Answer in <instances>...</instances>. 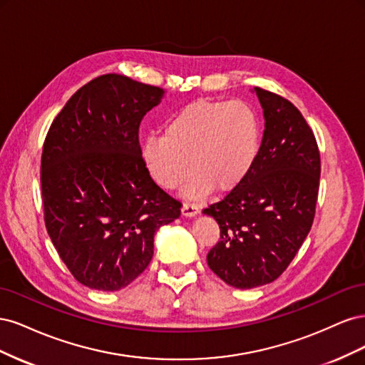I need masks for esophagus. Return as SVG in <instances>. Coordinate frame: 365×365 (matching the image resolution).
Here are the masks:
<instances>
[{"label": "esophagus", "mask_w": 365, "mask_h": 365, "mask_svg": "<svg viewBox=\"0 0 365 365\" xmlns=\"http://www.w3.org/2000/svg\"><path fill=\"white\" fill-rule=\"evenodd\" d=\"M181 213L182 216H187V217H193L196 216L197 213H200V207H197L196 204H190V202H185L181 208Z\"/></svg>", "instance_id": "1"}]
</instances>
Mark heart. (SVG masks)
<instances>
[{"label":"heart","mask_w":365,"mask_h":365,"mask_svg":"<svg viewBox=\"0 0 365 365\" xmlns=\"http://www.w3.org/2000/svg\"><path fill=\"white\" fill-rule=\"evenodd\" d=\"M165 134H150L141 145V158L152 180L176 190L197 170L185 196L201 197L216 185L236 187L250 173L260 150V121L240 101H196L176 111Z\"/></svg>","instance_id":"heart-1"}]
</instances>
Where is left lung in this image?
Returning a JSON list of instances; mask_svg holds the SVG:
<instances>
[{
    "label": "left lung",
    "instance_id": "8db88e82",
    "mask_svg": "<svg viewBox=\"0 0 365 365\" xmlns=\"http://www.w3.org/2000/svg\"><path fill=\"white\" fill-rule=\"evenodd\" d=\"M264 130L250 173L224 200L204 208L220 228L207 263L237 289L274 282L311 231L319 184V152L312 129L286 98L254 88Z\"/></svg>",
    "mask_w": 365,
    "mask_h": 365
}]
</instances>
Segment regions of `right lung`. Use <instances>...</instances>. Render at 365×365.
Here are the masks:
<instances>
[{
	"mask_svg": "<svg viewBox=\"0 0 365 365\" xmlns=\"http://www.w3.org/2000/svg\"><path fill=\"white\" fill-rule=\"evenodd\" d=\"M163 88L105 74L83 85L54 118L42 149L46 227L74 279L114 292L148 268L160 227L181 202L153 182L138 128Z\"/></svg>",
	"mask_w": 365,
	"mask_h": 365,
	"instance_id": "obj_1",
	"label": "right lung"
}]
</instances>
